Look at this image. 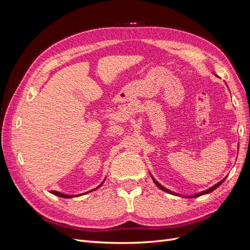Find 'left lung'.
Segmentation results:
<instances>
[{"label":"left lung","mask_w":250,"mask_h":250,"mask_svg":"<svg viewBox=\"0 0 250 250\" xmlns=\"http://www.w3.org/2000/svg\"><path fill=\"white\" fill-rule=\"evenodd\" d=\"M150 175H151V173H150ZM152 177V176H151ZM152 179H153V181H154V184L161 188V190H163V191H165V192H167V193H169V194H173V195H178V194H176V193H174V192H172V191H170V190H168V188H166L165 187H163L161 184H158L157 181L152 177ZM225 180V178L223 179V180H221V181H219L218 184H216L215 186H213L211 188H208V190H206V191H203V192H200V193H197V194H195V195H192V196H183V195H178V196H183V197H187V198H191V197H198V196H201V195H204V194H208V193H210V192H213L214 190H216V188L220 186L223 181Z\"/></svg>","instance_id":"8db88e82"}]
</instances>
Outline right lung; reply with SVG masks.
Listing matches in <instances>:
<instances>
[{
	"mask_svg": "<svg viewBox=\"0 0 250 250\" xmlns=\"http://www.w3.org/2000/svg\"><path fill=\"white\" fill-rule=\"evenodd\" d=\"M104 180H105V179H104ZM104 180H103V181H104ZM102 185H103V183H102V184H101L99 187H97L96 188H100ZM96 188H94V190H92V191H95ZM92 191H89V192H92ZM51 193H52L53 195H56V196H58V197H63V198H72V197H74L73 195H65V194H62V193H59V192H57V191H51ZM86 193H88V192H86ZM86 193H85V194H86ZM80 195H83V194H79V195H76V196H75V197H78V196H80Z\"/></svg>",
	"mask_w": 250,
	"mask_h": 250,
	"instance_id": "right-lung-1",
	"label": "right lung"
}]
</instances>
